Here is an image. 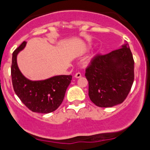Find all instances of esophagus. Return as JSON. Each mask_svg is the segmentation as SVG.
<instances>
[{"instance_id": "34e87169", "label": "esophagus", "mask_w": 150, "mask_h": 150, "mask_svg": "<svg viewBox=\"0 0 150 150\" xmlns=\"http://www.w3.org/2000/svg\"><path fill=\"white\" fill-rule=\"evenodd\" d=\"M81 76H82V75H81V72H77V73L75 75V78H81Z\"/></svg>"}]
</instances>
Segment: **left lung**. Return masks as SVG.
<instances>
[{
  "instance_id": "1",
  "label": "left lung",
  "mask_w": 150,
  "mask_h": 150,
  "mask_svg": "<svg viewBox=\"0 0 150 150\" xmlns=\"http://www.w3.org/2000/svg\"><path fill=\"white\" fill-rule=\"evenodd\" d=\"M88 95L99 107L121 104L128 96L134 80V60L128 43L106 54H97L85 73Z\"/></svg>"
}]
</instances>
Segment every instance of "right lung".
I'll return each instance as SVG.
<instances>
[{
  "label": "right lung",
  "mask_w": 150,
  "mask_h": 150,
  "mask_svg": "<svg viewBox=\"0 0 150 150\" xmlns=\"http://www.w3.org/2000/svg\"><path fill=\"white\" fill-rule=\"evenodd\" d=\"M26 43L24 41L12 54L11 73L13 90L22 103L31 111L52 112L62 103L72 75H58L40 81L27 79L21 73L16 62L18 53L25 48Z\"/></svg>",
  "instance_id": "1"
}]
</instances>
